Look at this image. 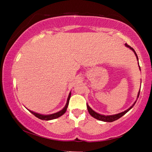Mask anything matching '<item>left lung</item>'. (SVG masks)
Listing matches in <instances>:
<instances>
[{"label": "left lung", "instance_id": "left-lung-1", "mask_svg": "<svg viewBox=\"0 0 152 152\" xmlns=\"http://www.w3.org/2000/svg\"><path fill=\"white\" fill-rule=\"evenodd\" d=\"M125 45L126 46V47L129 48L131 50H132L133 51V53H135V55L136 56V58H137V60L138 61L137 55V53H135V50H133V49L132 47H130L129 45H128L127 43H125ZM138 66H139V67H140V70L141 71V68H140V64H139V61H138ZM140 91L138 92L137 96V100L138 97H139V95H140ZM136 101H135L134 103L133 104L132 106H131L128 109L124 110V111H123V112L117 113V114H115V115H104L99 114V113L95 112L94 110H92L91 108L89 107V105L88 104V103L86 104V105H87V109H88V111L89 113V114L91 115L92 117H94L96 119H98V120H99V121H104V122H113V121H116L117 119H119V118H121L122 116H123V115H124L125 114H126V113H127L130 109H132V108H133V107L134 106V104H135Z\"/></svg>", "mask_w": 152, "mask_h": 152}]
</instances>
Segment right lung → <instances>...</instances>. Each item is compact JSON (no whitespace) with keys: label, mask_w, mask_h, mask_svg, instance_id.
<instances>
[{"label":"right lung","mask_w":152,"mask_h":152,"mask_svg":"<svg viewBox=\"0 0 152 152\" xmlns=\"http://www.w3.org/2000/svg\"><path fill=\"white\" fill-rule=\"evenodd\" d=\"M70 96H71V92H70V93H69L68 97V99H67V102H66V104L65 105V107H64L61 110H60V111H58L57 113H53V114L42 115V114H40V113L33 112V111H32V110H31L28 109H27V110H29V112L31 113L33 115H34L36 117L39 118V119H42V120L49 121V120H52V119H57V118L61 117V115H64V113H66V110H67V108H68V107L69 101H70Z\"/></svg>","instance_id":"right-lung-1"}]
</instances>
